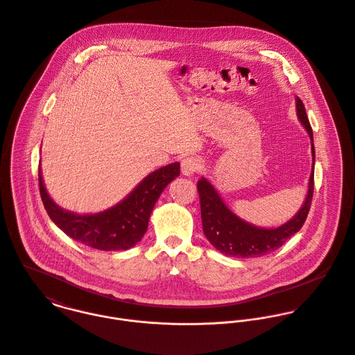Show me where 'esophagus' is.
Returning <instances> with one entry per match:
<instances>
[{
  "mask_svg": "<svg viewBox=\"0 0 355 355\" xmlns=\"http://www.w3.org/2000/svg\"><path fill=\"white\" fill-rule=\"evenodd\" d=\"M201 168V161L197 157H184L180 164L182 173L184 176H193Z\"/></svg>",
  "mask_w": 355,
  "mask_h": 355,
  "instance_id": "1",
  "label": "esophagus"
}]
</instances>
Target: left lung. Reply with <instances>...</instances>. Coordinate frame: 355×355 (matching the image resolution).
I'll return each instance as SVG.
<instances>
[{"label": "left lung", "instance_id": "1", "mask_svg": "<svg viewBox=\"0 0 355 355\" xmlns=\"http://www.w3.org/2000/svg\"><path fill=\"white\" fill-rule=\"evenodd\" d=\"M295 103L297 119L303 125L311 140L313 166L303 205L288 222L277 227H260L252 225L239 218L229 208V205L223 201L219 191L205 176H202L197 183L201 202V219L204 234L214 245V248H216L226 256L241 259L264 256L282 246V243L288 238L295 236L306 222L314 190L315 150L313 129L307 119L304 105L297 96H295Z\"/></svg>", "mask_w": 355, "mask_h": 355}]
</instances>
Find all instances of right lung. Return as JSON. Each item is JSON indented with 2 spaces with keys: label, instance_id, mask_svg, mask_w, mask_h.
<instances>
[{
  "label": "right lung",
  "instance_id": "add662e5",
  "mask_svg": "<svg viewBox=\"0 0 355 355\" xmlns=\"http://www.w3.org/2000/svg\"><path fill=\"white\" fill-rule=\"evenodd\" d=\"M180 175L173 162L148 173L125 198L96 214H76L59 207L46 191L38 171L40 194L52 222L67 236L99 250H126L147 232L150 215L165 187Z\"/></svg>",
  "mask_w": 355,
  "mask_h": 355
}]
</instances>
